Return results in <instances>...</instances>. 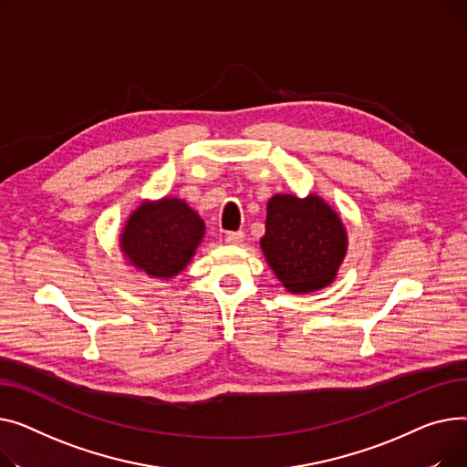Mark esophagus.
Listing matches in <instances>:
<instances>
[{"label":"esophagus","instance_id":"esophagus-1","mask_svg":"<svg viewBox=\"0 0 467 467\" xmlns=\"http://www.w3.org/2000/svg\"><path fill=\"white\" fill-rule=\"evenodd\" d=\"M243 241H244L243 232H228L226 234V243H230V244H241Z\"/></svg>","mask_w":467,"mask_h":467}]
</instances>
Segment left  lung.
<instances>
[{"label":"left lung","instance_id":"obj_1","mask_svg":"<svg viewBox=\"0 0 467 467\" xmlns=\"http://www.w3.org/2000/svg\"><path fill=\"white\" fill-rule=\"evenodd\" d=\"M260 246L283 286L307 294L334 283L347 254V230L322 198L275 194L267 202Z\"/></svg>","mask_w":467,"mask_h":467}]
</instances>
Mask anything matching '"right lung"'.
<instances>
[{"instance_id":"right-lung-1","label":"right lung","mask_w":467,"mask_h":467,"mask_svg":"<svg viewBox=\"0 0 467 467\" xmlns=\"http://www.w3.org/2000/svg\"><path fill=\"white\" fill-rule=\"evenodd\" d=\"M205 234L202 216L179 198L143 202L120 234L124 258L149 277L171 279L190 264Z\"/></svg>"}]
</instances>
